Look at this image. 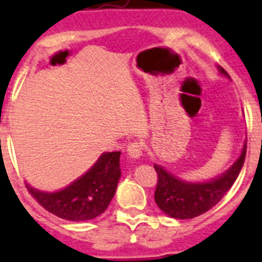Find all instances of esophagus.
Returning <instances> with one entry per match:
<instances>
[{"instance_id": "esophagus-1", "label": "esophagus", "mask_w": 262, "mask_h": 262, "mask_svg": "<svg viewBox=\"0 0 262 262\" xmlns=\"http://www.w3.org/2000/svg\"><path fill=\"white\" fill-rule=\"evenodd\" d=\"M143 143H140L137 140L135 141H132V143L127 144V155L132 156V158H140V156H143Z\"/></svg>"}]
</instances>
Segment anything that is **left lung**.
I'll use <instances>...</instances> for the list:
<instances>
[{
  "mask_svg": "<svg viewBox=\"0 0 262 262\" xmlns=\"http://www.w3.org/2000/svg\"><path fill=\"white\" fill-rule=\"evenodd\" d=\"M220 72L227 75L224 69ZM246 158V144H245L239 159L232 164L228 171L211 182L187 183L175 178L160 166H154L158 174V183L155 190V201L158 207L175 219H193L203 215L215 207L224 194L230 190L232 183L238 178L241 168Z\"/></svg>",
  "mask_w": 262,
  "mask_h": 262,
  "instance_id": "1",
  "label": "left lung"
}]
</instances>
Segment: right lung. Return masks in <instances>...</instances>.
<instances>
[{
    "instance_id": "add662e5",
    "label": "right lung",
    "mask_w": 262,
    "mask_h": 262,
    "mask_svg": "<svg viewBox=\"0 0 262 262\" xmlns=\"http://www.w3.org/2000/svg\"><path fill=\"white\" fill-rule=\"evenodd\" d=\"M121 152L103 154L81 178L55 193H43L27 185V190L46 211L61 219L85 222L106 211L121 177Z\"/></svg>"
}]
</instances>
